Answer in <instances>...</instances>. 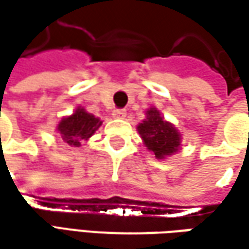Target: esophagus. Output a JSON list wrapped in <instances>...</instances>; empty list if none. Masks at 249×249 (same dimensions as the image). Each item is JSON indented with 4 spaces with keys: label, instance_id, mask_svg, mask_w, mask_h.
<instances>
[{
    "label": "esophagus",
    "instance_id": "34e87169",
    "mask_svg": "<svg viewBox=\"0 0 249 249\" xmlns=\"http://www.w3.org/2000/svg\"><path fill=\"white\" fill-rule=\"evenodd\" d=\"M112 116L116 118V119H124L126 118V109H113L112 112Z\"/></svg>",
    "mask_w": 249,
    "mask_h": 249
}]
</instances>
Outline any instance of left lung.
<instances>
[{"label": "left lung", "mask_w": 249, "mask_h": 249, "mask_svg": "<svg viewBox=\"0 0 249 249\" xmlns=\"http://www.w3.org/2000/svg\"><path fill=\"white\" fill-rule=\"evenodd\" d=\"M137 130L145 147L152 151L158 159L175 154L180 147L178 131L170 123L165 122L155 108L147 110V119L140 123Z\"/></svg>", "instance_id": "obj_1"}]
</instances>
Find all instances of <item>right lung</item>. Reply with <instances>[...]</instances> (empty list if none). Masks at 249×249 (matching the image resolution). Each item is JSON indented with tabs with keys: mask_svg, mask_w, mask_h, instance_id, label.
<instances>
[{
	"mask_svg": "<svg viewBox=\"0 0 249 249\" xmlns=\"http://www.w3.org/2000/svg\"><path fill=\"white\" fill-rule=\"evenodd\" d=\"M98 118L87 113L84 109L76 110L72 116L65 118L58 124V131L62 140L71 147H79L83 140L90 139L101 126Z\"/></svg>",
	"mask_w": 249,
	"mask_h": 249,
	"instance_id": "add662e5",
	"label": "right lung"
}]
</instances>
